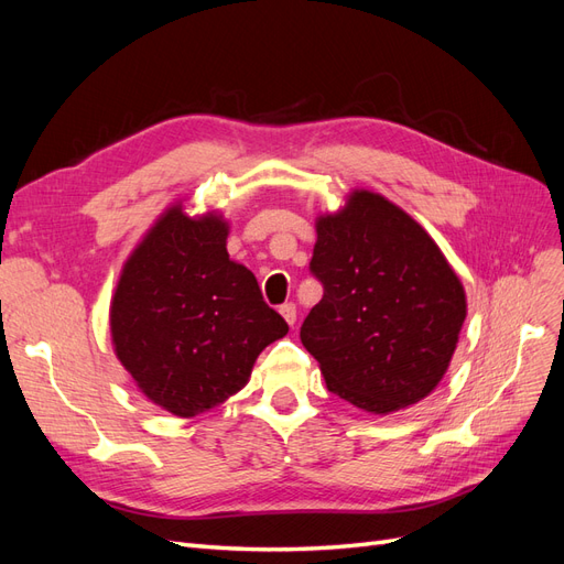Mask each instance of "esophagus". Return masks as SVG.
<instances>
[{
  "label": "esophagus",
  "instance_id": "obj_1",
  "mask_svg": "<svg viewBox=\"0 0 564 564\" xmlns=\"http://www.w3.org/2000/svg\"><path fill=\"white\" fill-rule=\"evenodd\" d=\"M280 313L286 319V324H292V327H294V324H296V305L294 303H284L282 308H280Z\"/></svg>",
  "mask_w": 564,
  "mask_h": 564
}]
</instances>
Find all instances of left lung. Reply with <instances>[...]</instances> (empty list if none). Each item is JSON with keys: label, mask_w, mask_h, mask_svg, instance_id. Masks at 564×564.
Instances as JSON below:
<instances>
[{"label": "left lung", "mask_w": 564, "mask_h": 564, "mask_svg": "<svg viewBox=\"0 0 564 564\" xmlns=\"http://www.w3.org/2000/svg\"><path fill=\"white\" fill-rule=\"evenodd\" d=\"M322 301L301 344L327 388L371 414L431 395L466 319V292L433 237L379 193L352 191L315 224Z\"/></svg>", "instance_id": "8db88e82"}]
</instances>
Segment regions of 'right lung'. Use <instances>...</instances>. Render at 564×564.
Returning <instances> with one entry per match:
<instances>
[{"instance_id": "obj_1", "label": "right lung", "mask_w": 564, "mask_h": 564, "mask_svg": "<svg viewBox=\"0 0 564 564\" xmlns=\"http://www.w3.org/2000/svg\"><path fill=\"white\" fill-rule=\"evenodd\" d=\"M226 240L224 216L191 218L174 204L131 251L110 303L117 360L181 419L242 390L256 357L289 332Z\"/></svg>"}]
</instances>
